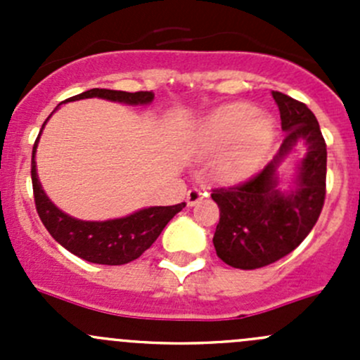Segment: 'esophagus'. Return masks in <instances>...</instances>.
<instances>
[{
	"label": "esophagus",
	"instance_id": "obj_1",
	"mask_svg": "<svg viewBox=\"0 0 360 360\" xmlns=\"http://www.w3.org/2000/svg\"><path fill=\"white\" fill-rule=\"evenodd\" d=\"M205 195L207 193L202 190V188H191V190L186 193V203L190 207H193L195 203H198V200L205 197Z\"/></svg>",
	"mask_w": 360,
	"mask_h": 360
}]
</instances>
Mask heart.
I'll return each instance as SVG.
<instances>
[{"label":"heart","mask_w":360,"mask_h":360,"mask_svg":"<svg viewBox=\"0 0 360 360\" xmlns=\"http://www.w3.org/2000/svg\"><path fill=\"white\" fill-rule=\"evenodd\" d=\"M274 136L275 125L270 116L257 115L252 104L235 103L210 112L198 127L197 141L205 153L226 148L217 162V174L233 181L257 169Z\"/></svg>","instance_id":"obj_1"}]
</instances>
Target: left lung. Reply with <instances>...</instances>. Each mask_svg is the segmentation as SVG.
<instances>
[{"label": "left lung", "instance_id": "left-lung-1", "mask_svg": "<svg viewBox=\"0 0 360 360\" xmlns=\"http://www.w3.org/2000/svg\"><path fill=\"white\" fill-rule=\"evenodd\" d=\"M281 111L284 143L274 160L245 183L212 190L219 207L214 233L216 254L226 264L254 270L292 252L317 223L326 198L328 150L315 115L307 104L271 92ZM297 142L307 146L292 186H278V165Z\"/></svg>", "mask_w": 360, "mask_h": 360}]
</instances>
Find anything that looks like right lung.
<instances>
[{
    "label": "right lung",
    "mask_w": 360,
    "mask_h": 360,
    "mask_svg": "<svg viewBox=\"0 0 360 360\" xmlns=\"http://www.w3.org/2000/svg\"><path fill=\"white\" fill-rule=\"evenodd\" d=\"M89 97H101V99L130 104V106H139V104L144 106V104H150L155 99V94L92 89L75 97H69L64 103L89 99ZM45 123H43V127H45ZM41 130H39V136H41ZM39 136L36 139L34 146H32L31 162V179L36 210H38L39 219L45 224L49 233L63 248H66L69 252L82 257V259L97 264H111V266L137 259L144 250L153 245V242L157 240L158 235L167 226V223L186 205L183 202L177 203V205L148 207V209H141L125 217L108 221H82L68 216L66 212L57 209L52 200L46 197L38 179V174H36L34 155Z\"/></svg>",
    "instance_id": "1"
}]
</instances>
